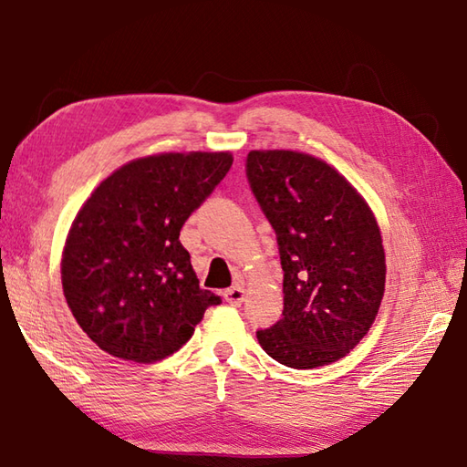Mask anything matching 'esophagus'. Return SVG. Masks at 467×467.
<instances>
[{"label":"esophagus","mask_w":467,"mask_h":467,"mask_svg":"<svg viewBox=\"0 0 467 467\" xmlns=\"http://www.w3.org/2000/svg\"><path fill=\"white\" fill-rule=\"evenodd\" d=\"M224 301L234 305V306H239L244 301V289H243V286L236 285V286H231V289H228V291H224Z\"/></svg>","instance_id":"esophagus-1"}]
</instances>
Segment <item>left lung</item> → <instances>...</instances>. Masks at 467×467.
I'll return each instance as SVG.
<instances>
[{
	"label": "left lung",
	"instance_id": "1",
	"mask_svg": "<svg viewBox=\"0 0 467 467\" xmlns=\"http://www.w3.org/2000/svg\"><path fill=\"white\" fill-rule=\"evenodd\" d=\"M246 181L271 223L283 266V317L256 331L281 365L341 359L369 331L385 291L379 226L361 194L327 162L253 150Z\"/></svg>",
	"mask_w": 467,
	"mask_h": 467
}]
</instances>
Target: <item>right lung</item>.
I'll use <instances>...</instances> for the list:
<instances>
[{
  "instance_id": "add662e5",
  "label": "right lung",
  "mask_w": 467,
  "mask_h": 467,
  "mask_svg": "<svg viewBox=\"0 0 467 467\" xmlns=\"http://www.w3.org/2000/svg\"><path fill=\"white\" fill-rule=\"evenodd\" d=\"M233 166L228 152L138 158L108 176L69 228L62 286L102 351L152 363L191 339L221 296L201 289L181 231Z\"/></svg>"
}]
</instances>
